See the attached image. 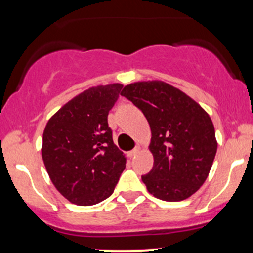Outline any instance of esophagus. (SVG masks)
<instances>
[{
    "label": "esophagus",
    "instance_id": "obj_1",
    "mask_svg": "<svg viewBox=\"0 0 253 253\" xmlns=\"http://www.w3.org/2000/svg\"><path fill=\"white\" fill-rule=\"evenodd\" d=\"M139 152H140V147H135L134 150H131L130 152H127V156H129V157H134V156H136Z\"/></svg>",
    "mask_w": 253,
    "mask_h": 253
}]
</instances>
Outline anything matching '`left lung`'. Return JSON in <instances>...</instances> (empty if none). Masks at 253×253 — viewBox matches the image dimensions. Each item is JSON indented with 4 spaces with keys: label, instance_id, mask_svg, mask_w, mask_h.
I'll return each instance as SVG.
<instances>
[{
    "label": "left lung",
    "instance_id": "1",
    "mask_svg": "<svg viewBox=\"0 0 253 253\" xmlns=\"http://www.w3.org/2000/svg\"><path fill=\"white\" fill-rule=\"evenodd\" d=\"M122 96L141 109L151 127L152 170L141 179L163 201H183L204 185L217 140L212 119L196 101L161 80L124 86Z\"/></svg>",
    "mask_w": 253,
    "mask_h": 253
}]
</instances>
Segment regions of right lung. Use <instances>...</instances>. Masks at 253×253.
I'll return each mask as SVG.
<instances>
[{
  "mask_svg": "<svg viewBox=\"0 0 253 253\" xmlns=\"http://www.w3.org/2000/svg\"><path fill=\"white\" fill-rule=\"evenodd\" d=\"M123 85L83 91L48 119L42 155L49 179L72 204L92 206L114 191L126 158L113 142L107 117Z\"/></svg>",
  "mask_w": 253,
  "mask_h": 253,
  "instance_id": "right-lung-1",
  "label": "right lung"
}]
</instances>
